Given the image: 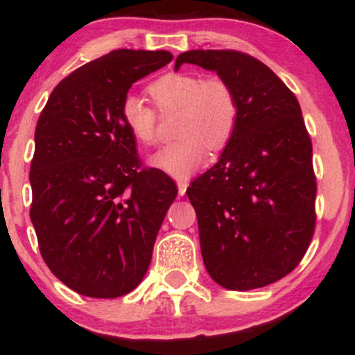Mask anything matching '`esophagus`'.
<instances>
[{
	"label": "esophagus",
	"mask_w": 355,
	"mask_h": 355,
	"mask_svg": "<svg viewBox=\"0 0 355 355\" xmlns=\"http://www.w3.org/2000/svg\"><path fill=\"white\" fill-rule=\"evenodd\" d=\"M177 187H178V197H183V195H185V191H187V187H189V182L178 180Z\"/></svg>",
	"instance_id": "obj_1"
}]
</instances>
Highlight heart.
<instances>
[{
  "label": "heart",
  "mask_w": 355,
  "mask_h": 355,
  "mask_svg": "<svg viewBox=\"0 0 355 355\" xmlns=\"http://www.w3.org/2000/svg\"><path fill=\"white\" fill-rule=\"evenodd\" d=\"M162 112H178L173 144L148 157V165L170 177L185 180L209 160V146L223 148L234 135L239 120V101L222 78H205L191 73H168L148 87ZM121 118L141 145L157 141V112L137 95L125 96Z\"/></svg>",
  "instance_id": "obj_1"
}]
</instances>
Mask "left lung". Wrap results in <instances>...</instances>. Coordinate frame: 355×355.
<instances>
[{
  "label": "left lung",
  "mask_w": 355,
  "mask_h": 355,
  "mask_svg": "<svg viewBox=\"0 0 355 355\" xmlns=\"http://www.w3.org/2000/svg\"><path fill=\"white\" fill-rule=\"evenodd\" d=\"M183 63L235 92L239 120L218 162L187 190L202 259L229 291L274 284L299 266L315 227L312 144L299 101L267 64L232 50H190Z\"/></svg>",
  "instance_id": "left-lung-1"
}]
</instances>
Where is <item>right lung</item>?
Masks as SVG:
<instances>
[{"instance_id": "add662e5", "label": "right lung", "mask_w": 355, "mask_h": 355, "mask_svg": "<svg viewBox=\"0 0 355 355\" xmlns=\"http://www.w3.org/2000/svg\"><path fill=\"white\" fill-rule=\"evenodd\" d=\"M170 51L115 50L61 80L38 118L30 217L46 266L81 295L115 299L144 280L177 187L140 168L121 118L135 81Z\"/></svg>"}]
</instances>
